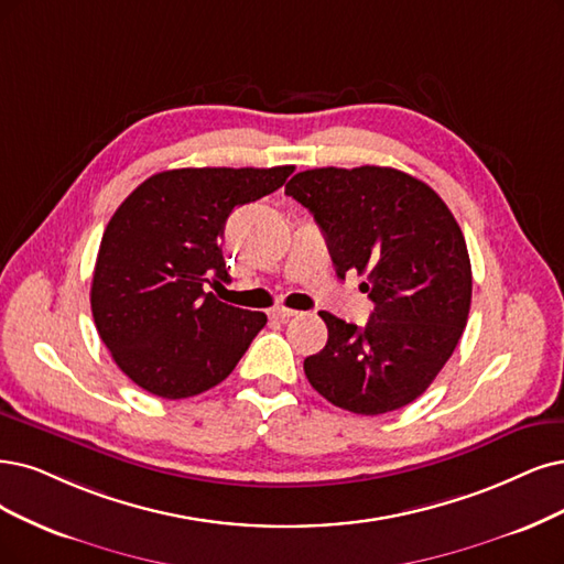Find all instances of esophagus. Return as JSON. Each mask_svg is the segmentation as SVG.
Wrapping results in <instances>:
<instances>
[{
    "mask_svg": "<svg viewBox=\"0 0 564 564\" xmlns=\"http://www.w3.org/2000/svg\"><path fill=\"white\" fill-rule=\"evenodd\" d=\"M269 316H271V318H276V321H288V318L297 316V311H293V308H285V306H276V308H271V311H269Z\"/></svg>",
    "mask_w": 564,
    "mask_h": 564,
    "instance_id": "1",
    "label": "esophagus"
}]
</instances>
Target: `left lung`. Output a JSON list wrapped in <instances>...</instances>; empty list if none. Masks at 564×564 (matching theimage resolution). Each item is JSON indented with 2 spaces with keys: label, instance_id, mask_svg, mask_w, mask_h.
I'll use <instances>...</instances> for the list:
<instances>
[{
  "label": "left lung",
  "instance_id": "left-lung-1",
  "mask_svg": "<svg viewBox=\"0 0 564 564\" xmlns=\"http://www.w3.org/2000/svg\"><path fill=\"white\" fill-rule=\"evenodd\" d=\"M285 195L323 229L339 279L365 274L373 302L365 327L321 311L327 344L304 373L327 402L379 415L430 388L463 337L471 264L460 225L432 187L392 166L300 172Z\"/></svg>",
  "mask_w": 564,
  "mask_h": 564
}]
</instances>
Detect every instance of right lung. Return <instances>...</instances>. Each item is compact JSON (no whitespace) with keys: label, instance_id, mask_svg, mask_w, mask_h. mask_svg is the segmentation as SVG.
Returning a JSON list of instances; mask_svg holds the SVG:
<instances>
[{"label":"right lung","instance_id":"1","mask_svg":"<svg viewBox=\"0 0 564 564\" xmlns=\"http://www.w3.org/2000/svg\"><path fill=\"white\" fill-rule=\"evenodd\" d=\"M295 166H187L145 178L109 220L95 262L90 306L101 341L128 379L164 400L225 381L267 325L204 293L229 281L227 216L279 191Z\"/></svg>","mask_w":564,"mask_h":564}]
</instances>
